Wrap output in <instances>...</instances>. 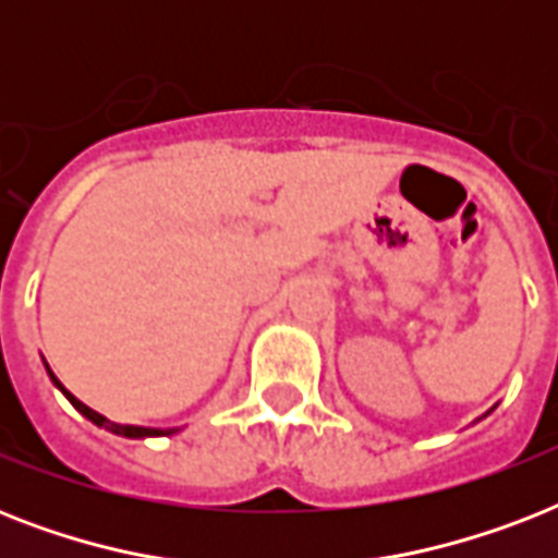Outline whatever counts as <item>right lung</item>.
I'll use <instances>...</instances> for the list:
<instances>
[{
	"mask_svg": "<svg viewBox=\"0 0 558 558\" xmlns=\"http://www.w3.org/2000/svg\"><path fill=\"white\" fill-rule=\"evenodd\" d=\"M46 371H48V376H51V381H54L57 388L63 390L65 399H69V402H72V405L77 408V411H81V414L86 416V420H92V423L100 425V428H107V432L121 434V437H133V440H142V437H161V434H173V432H177V428H144V425H121V423H112V420H107V416L98 414V411H92L89 405H83L81 399L74 397V393H69V390H65L63 385H60V379H57L54 373H51V367L46 365Z\"/></svg>",
	"mask_w": 558,
	"mask_h": 558,
	"instance_id": "obj_1",
	"label": "right lung"
}]
</instances>
